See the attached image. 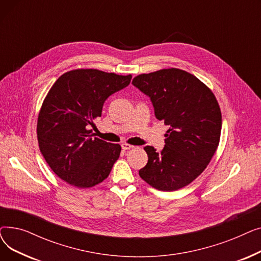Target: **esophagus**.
I'll use <instances>...</instances> for the list:
<instances>
[{
    "label": "esophagus",
    "mask_w": 261,
    "mask_h": 261,
    "mask_svg": "<svg viewBox=\"0 0 261 261\" xmlns=\"http://www.w3.org/2000/svg\"><path fill=\"white\" fill-rule=\"evenodd\" d=\"M133 148H135V147L132 146V145H129V144H121V149L123 150V151H126V150L133 149Z\"/></svg>",
    "instance_id": "34e87169"
}]
</instances>
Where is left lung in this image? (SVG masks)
Wrapping results in <instances>:
<instances>
[{"label":"left lung","instance_id":"left-lung-1","mask_svg":"<svg viewBox=\"0 0 261 261\" xmlns=\"http://www.w3.org/2000/svg\"><path fill=\"white\" fill-rule=\"evenodd\" d=\"M132 84L151 99L156 118L170 126L161 152L144 148L148 163L140 176L162 191L187 186L207 167L220 142L222 115L215 94L175 67L138 75Z\"/></svg>","mask_w":261,"mask_h":261}]
</instances>
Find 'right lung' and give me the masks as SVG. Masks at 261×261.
Segmentation results:
<instances>
[{
    "instance_id": "right-lung-1",
    "label": "right lung",
    "mask_w": 261,
    "mask_h": 261,
    "mask_svg": "<svg viewBox=\"0 0 261 261\" xmlns=\"http://www.w3.org/2000/svg\"><path fill=\"white\" fill-rule=\"evenodd\" d=\"M132 76L95 68H77L62 74L49 89L37 121L40 151L61 180L78 188H89L109 176L121 147L89 130L101 116L110 95L126 88Z\"/></svg>"
}]
</instances>
